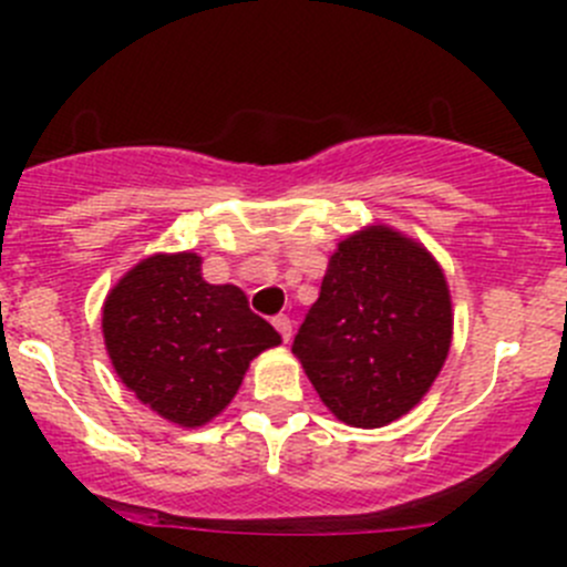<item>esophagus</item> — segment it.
Returning a JSON list of instances; mask_svg holds the SVG:
<instances>
[{
    "mask_svg": "<svg viewBox=\"0 0 567 567\" xmlns=\"http://www.w3.org/2000/svg\"><path fill=\"white\" fill-rule=\"evenodd\" d=\"M271 323H274V329L282 334V340L290 342V334H293V323H290V318L288 316H277L271 320Z\"/></svg>",
    "mask_w": 567,
    "mask_h": 567,
    "instance_id": "34e87169",
    "label": "esophagus"
}]
</instances>
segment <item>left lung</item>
Masks as SVG:
<instances>
[{
  "label": "left lung",
  "instance_id": "1",
  "mask_svg": "<svg viewBox=\"0 0 567 567\" xmlns=\"http://www.w3.org/2000/svg\"><path fill=\"white\" fill-rule=\"evenodd\" d=\"M450 342L453 299L436 257L390 225H368L331 251L293 353L337 420L384 427L425 398Z\"/></svg>",
  "mask_w": 567,
  "mask_h": 567
}]
</instances>
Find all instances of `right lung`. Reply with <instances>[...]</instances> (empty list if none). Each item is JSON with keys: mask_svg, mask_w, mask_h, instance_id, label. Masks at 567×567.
<instances>
[{"mask_svg": "<svg viewBox=\"0 0 567 567\" xmlns=\"http://www.w3.org/2000/svg\"><path fill=\"white\" fill-rule=\"evenodd\" d=\"M117 379L177 427H203L230 405L249 362L282 342L236 285L203 279L197 251L145 257L101 310Z\"/></svg>", "mask_w": 567, "mask_h": 567, "instance_id": "obj_1", "label": "right lung"}]
</instances>
